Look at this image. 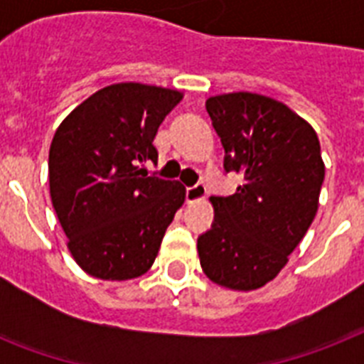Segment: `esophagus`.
<instances>
[{
  "mask_svg": "<svg viewBox=\"0 0 364 364\" xmlns=\"http://www.w3.org/2000/svg\"><path fill=\"white\" fill-rule=\"evenodd\" d=\"M205 193H208V188H205L204 183H196L193 187H187V191H185V198H187V202H196V200L204 198Z\"/></svg>",
  "mask_w": 364,
  "mask_h": 364,
  "instance_id": "obj_1",
  "label": "esophagus"
}]
</instances>
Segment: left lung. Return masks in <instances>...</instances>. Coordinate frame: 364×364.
<instances>
[{
    "instance_id": "left-lung-1",
    "label": "left lung",
    "mask_w": 364,
    "mask_h": 364,
    "mask_svg": "<svg viewBox=\"0 0 364 364\" xmlns=\"http://www.w3.org/2000/svg\"><path fill=\"white\" fill-rule=\"evenodd\" d=\"M225 147V171L243 185L211 196L215 217L198 236L211 282L251 291L279 274L317 213L325 164L316 130L282 102L234 92L205 102Z\"/></svg>"
}]
</instances>
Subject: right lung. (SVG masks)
Here are the masks:
<instances>
[{"mask_svg": "<svg viewBox=\"0 0 364 364\" xmlns=\"http://www.w3.org/2000/svg\"><path fill=\"white\" fill-rule=\"evenodd\" d=\"M183 94L111 85L65 117L48 151V185L73 259L100 279L124 282L153 266L185 187L149 176L154 136Z\"/></svg>", "mask_w": 364, "mask_h": 364, "instance_id": "right-lung-1", "label": "right lung"}]
</instances>
